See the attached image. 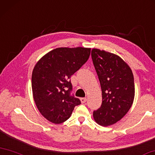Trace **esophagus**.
Segmentation results:
<instances>
[{
	"label": "esophagus",
	"instance_id": "esophagus-1",
	"mask_svg": "<svg viewBox=\"0 0 155 155\" xmlns=\"http://www.w3.org/2000/svg\"><path fill=\"white\" fill-rule=\"evenodd\" d=\"M80 100H81V102L82 104H85V103L86 102V101H87L86 98H81Z\"/></svg>",
	"mask_w": 155,
	"mask_h": 155
}]
</instances>
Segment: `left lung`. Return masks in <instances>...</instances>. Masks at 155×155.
I'll list each match as a JSON object with an SVG mask.
<instances>
[{"mask_svg": "<svg viewBox=\"0 0 155 155\" xmlns=\"http://www.w3.org/2000/svg\"><path fill=\"white\" fill-rule=\"evenodd\" d=\"M92 58L102 91V104L93 112L94 121L108 126L121 120L130 109L134 98L132 70L118 55L93 48Z\"/></svg>", "mask_w": 155, "mask_h": 155, "instance_id": "left-lung-1", "label": "left lung"}]
</instances>
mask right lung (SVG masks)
<instances>
[{
    "mask_svg": "<svg viewBox=\"0 0 155 155\" xmlns=\"http://www.w3.org/2000/svg\"><path fill=\"white\" fill-rule=\"evenodd\" d=\"M90 48H58L39 60L31 75L34 102L41 114L55 124L68 120L81 101L70 94L71 76L89 58Z\"/></svg>",
    "mask_w": 155,
    "mask_h": 155,
    "instance_id": "obj_1",
    "label": "right lung"
}]
</instances>
